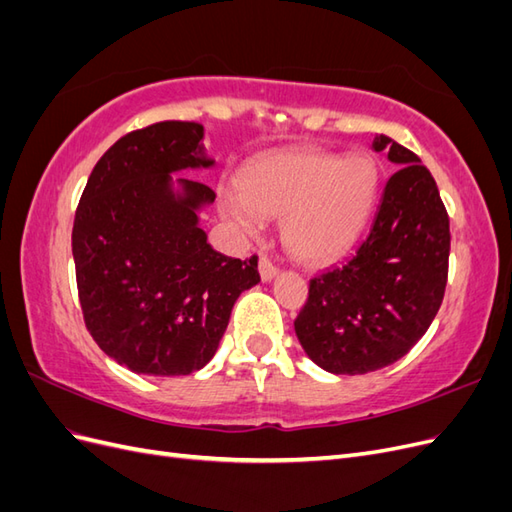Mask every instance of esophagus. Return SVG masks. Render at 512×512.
<instances>
[{
	"instance_id": "34e87169",
	"label": "esophagus",
	"mask_w": 512,
	"mask_h": 512,
	"mask_svg": "<svg viewBox=\"0 0 512 512\" xmlns=\"http://www.w3.org/2000/svg\"><path fill=\"white\" fill-rule=\"evenodd\" d=\"M258 271H260L262 282H271L273 277L277 275V265H275V262H273L269 256H260Z\"/></svg>"
}]
</instances>
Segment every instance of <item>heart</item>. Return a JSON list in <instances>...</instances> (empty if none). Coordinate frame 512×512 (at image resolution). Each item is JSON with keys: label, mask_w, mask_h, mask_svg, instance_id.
<instances>
[{"label": "heart", "mask_w": 512, "mask_h": 512, "mask_svg": "<svg viewBox=\"0 0 512 512\" xmlns=\"http://www.w3.org/2000/svg\"><path fill=\"white\" fill-rule=\"evenodd\" d=\"M378 168L363 153L337 156L288 149L260 156L239 173V192H222V209L256 232L260 215L282 218L288 250L305 262H324L356 241L378 196Z\"/></svg>", "instance_id": "b5f03b06"}]
</instances>
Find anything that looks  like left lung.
Here are the masks:
<instances>
[{
  "instance_id": "left-lung-1",
  "label": "left lung",
  "mask_w": 512,
  "mask_h": 512,
  "mask_svg": "<svg viewBox=\"0 0 512 512\" xmlns=\"http://www.w3.org/2000/svg\"><path fill=\"white\" fill-rule=\"evenodd\" d=\"M397 166L363 243L309 280L294 320L318 367L361 376L406 356L436 318L448 277V213L416 153L378 134L371 143Z\"/></svg>"
}]
</instances>
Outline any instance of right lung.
<instances>
[{"label":"right lung","instance_id":"obj_1","mask_svg":"<svg viewBox=\"0 0 512 512\" xmlns=\"http://www.w3.org/2000/svg\"><path fill=\"white\" fill-rule=\"evenodd\" d=\"M205 128L160 121L134 130L91 170L76 207L72 256L83 318L96 344L145 376H188L220 346L232 305L260 282L258 256L215 252L198 211L209 185L177 179L209 168Z\"/></svg>","mask_w":512,"mask_h":512}]
</instances>
